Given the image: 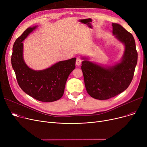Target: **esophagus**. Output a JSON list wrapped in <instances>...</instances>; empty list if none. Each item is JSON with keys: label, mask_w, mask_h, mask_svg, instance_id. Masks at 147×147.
<instances>
[{"label": "esophagus", "mask_w": 147, "mask_h": 147, "mask_svg": "<svg viewBox=\"0 0 147 147\" xmlns=\"http://www.w3.org/2000/svg\"><path fill=\"white\" fill-rule=\"evenodd\" d=\"M82 63V59H80V58L78 57L76 59V64L77 65H80Z\"/></svg>", "instance_id": "34e87169"}]
</instances>
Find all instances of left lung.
<instances>
[{"label": "left lung", "instance_id": "1", "mask_svg": "<svg viewBox=\"0 0 147 147\" xmlns=\"http://www.w3.org/2000/svg\"><path fill=\"white\" fill-rule=\"evenodd\" d=\"M113 33L125 45V49L120 63L110 67H104L82 57V63L84 84L92 98L105 100L116 96L130 85L137 64L138 52L132 34L121 25L113 23Z\"/></svg>", "mask_w": 147, "mask_h": 147}]
</instances>
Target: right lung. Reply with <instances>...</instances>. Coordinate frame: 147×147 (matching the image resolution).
Returning a JSON list of instances; mask_svg holds the SVG:
<instances>
[{
    "mask_svg": "<svg viewBox=\"0 0 147 147\" xmlns=\"http://www.w3.org/2000/svg\"><path fill=\"white\" fill-rule=\"evenodd\" d=\"M37 26L28 28L15 40L11 64L20 87L29 96L42 102H53L63 96L68 77L76 67V58L61 61L42 70H33L23 59L22 42Z\"/></svg>",
    "mask_w": 147,
    "mask_h": 147,
    "instance_id": "obj_1",
    "label": "right lung"
}]
</instances>
